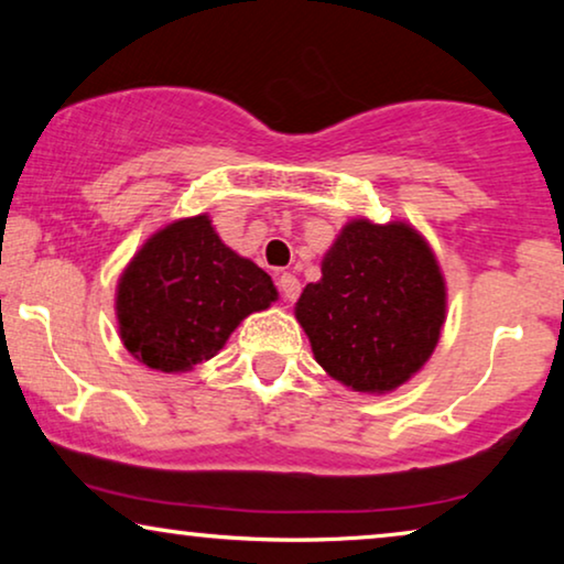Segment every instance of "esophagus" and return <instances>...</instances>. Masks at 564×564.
<instances>
[{"label":"esophagus","mask_w":564,"mask_h":564,"mask_svg":"<svg viewBox=\"0 0 564 564\" xmlns=\"http://www.w3.org/2000/svg\"><path fill=\"white\" fill-rule=\"evenodd\" d=\"M276 284H280L282 297L290 300V303H295L297 295H300V280H297V276L288 272V274L280 276V282H276Z\"/></svg>","instance_id":"esophagus-1"}]
</instances>
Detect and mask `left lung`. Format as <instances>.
Listing matches in <instances>:
<instances>
[{
	"label": "left lung",
	"instance_id": "8db88e82",
	"mask_svg": "<svg viewBox=\"0 0 564 564\" xmlns=\"http://www.w3.org/2000/svg\"><path fill=\"white\" fill-rule=\"evenodd\" d=\"M295 305L315 361L357 392H392L434 354L446 318V284L419 230L403 220L341 228Z\"/></svg>",
	"mask_w": 564,
	"mask_h": 564
}]
</instances>
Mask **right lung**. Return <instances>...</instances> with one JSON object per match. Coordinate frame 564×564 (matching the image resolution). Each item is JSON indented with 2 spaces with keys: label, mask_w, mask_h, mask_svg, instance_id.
<instances>
[{
  "label": "right lung",
  "mask_w": 564,
  "mask_h": 564,
  "mask_svg": "<svg viewBox=\"0 0 564 564\" xmlns=\"http://www.w3.org/2000/svg\"><path fill=\"white\" fill-rule=\"evenodd\" d=\"M274 300L272 276L228 249L207 215H195L156 230L130 259L115 313L126 349L176 375L215 357L246 315Z\"/></svg>",
  "instance_id": "right-lung-1"
}]
</instances>
